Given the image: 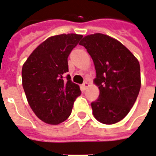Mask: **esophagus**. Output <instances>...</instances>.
I'll use <instances>...</instances> for the list:
<instances>
[{"label": "esophagus", "instance_id": "1", "mask_svg": "<svg viewBox=\"0 0 156 156\" xmlns=\"http://www.w3.org/2000/svg\"><path fill=\"white\" fill-rule=\"evenodd\" d=\"M82 87H83V89H84V90H86V88H87V87H88L89 86V83L87 82H85L84 83H83V84H82Z\"/></svg>", "mask_w": 156, "mask_h": 156}]
</instances>
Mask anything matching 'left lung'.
I'll use <instances>...</instances> for the list:
<instances>
[{
  "mask_svg": "<svg viewBox=\"0 0 156 156\" xmlns=\"http://www.w3.org/2000/svg\"><path fill=\"white\" fill-rule=\"evenodd\" d=\"M96 70L94 84L99 98L91 103L93 114L99 122L112 125L124 119L133 108L141 86L139 61L125 45L101 33L82 39Z\"/></svg>",
  "mask_w": 156,
  "mask_h": 156,
  "instance_id": "1",
  "label": "left lung"
}]
</instances>
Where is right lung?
<instances>
[{"label": "right lung", "instance_id": "right-lung-1", "mask_svg": "<svg viewBox=\"0 0 156 156\" xmlns=\"http://www.w3.org/2000/svg\"><path fill=\"white\" fill-rule=\"evenodd\" d=\"M82 35L61 34L38 46L22 67V85L30 107L46 124L58 125L70 116L79 86L67 75V58Z\"/></svg>", "mask_w": 156, "mask_h": 156}]
</instances>
